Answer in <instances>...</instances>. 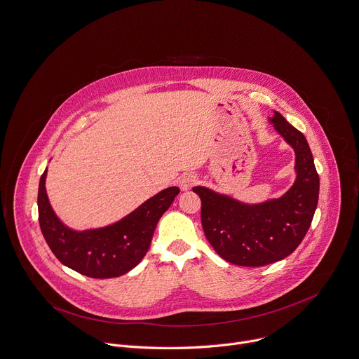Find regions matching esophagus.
<instances>
[{"mask_svg": "<svg viewBox=\"0 0 359 359\" xmlns=\"http://www.w3.org/2000/svg\"><path fill=\"white\" fill-rule=\"evenodd\" d=\"M196 180L198 178L195 175H192V174H184L178 180V185H180V188L182 191H187V189H191L196 184Z\"/></svg>", "mask_w": 359, "mask_h": 359, "instance_id": "1", "label": "esophagus"}]
</instances>
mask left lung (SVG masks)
<instances>
[{"instance_id":"obj_1","label":"left lung","mask_w":359,"mask_h":359,"mask_svg":"<svg viewBox=\"0 0 359 359\" xmlns=\"http://www.w3.org/2000/svg\"><path fill=\"white\" fill-rule=\"evenodd\" d=\"M273 128L295 149L297 180L278 200L248 205L194 187L201 198V222L207 240L225 261L241 266H262L292 254L306 235L320 195V177L301 131L276 112Z\"/></svg>"}]
</instances>
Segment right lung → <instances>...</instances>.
<instances>
[{
  "instance_id": "obj_1",
  "label": "right lung",
  "mask_w": 359,
  "mask_h": 359,
  "mask_svg": "<svg viewBox=\"0 0 359 359\" xmlns=\"http://www.w3.org/2000/svg\"><path fill=\"white\" fill-rule=\"evenodd\" d=\"M47 170L38 187V221L53 254L65 266L90 278H114L137 266L147 254L155 226L180 194L170 187L109 226L72 231L54 214L47 191Z\"/></svg>"
}]
</instances>
